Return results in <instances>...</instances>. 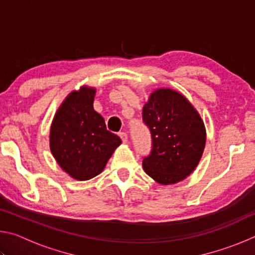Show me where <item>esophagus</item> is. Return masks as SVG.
<instances>
[{"label": "esophagus", "mask_w": 255, "mask_h": 255, "mask_svg": "<svg viewBox=\"0 0 255 255\" xmlns=\"http://www.w3.org/2000/svg\"><path fill=\"white\" fill-rule=\"evenodd\" d=\"M119 137L122 138L123 143H127V141H128V136H127L126 132H119Z\"/></svg>", "instance_id": "esophagus-1"}]
</instances>
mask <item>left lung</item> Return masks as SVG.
I'll return each instance as SVG.
<instances>
[{
    "instance_id": "1",
    "label": "left lung",
    "mask_w": 255,
    "mask_h": 255,
    "mask_svg": "<svg viewBox=\"0 0 255 255\" xmlns=\"http://www.w3.org/2000/svg\"><path fill=\"white\" fill-rule=\"evenodd\" d=\"M153 148L143 159L146 174L162 185L187 179L199 164L206 146V127L199 112L183 94L159 88L143 109Z\"/></svg>"
}]
</instances>
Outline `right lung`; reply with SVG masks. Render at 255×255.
Here are the masks:
<instances>
[{
	"mask_svg": "<svg viewBox=\"0 0 255 255\" xmlns=\"http://www.w3.org/2000/svg\"><path fill=\"white\" fill-rule=\"evenodd\" d=\"M96 92L89 85L73 90L56 111L50 126V152L60 169L77 181L100 174L122 144L93 109Z\"/></svg>",
	"mask_w": 255,
	"mask_h": 255,
	"instance_id": "right-lung-1",
	"label": "right lung"
}]
</instances>
